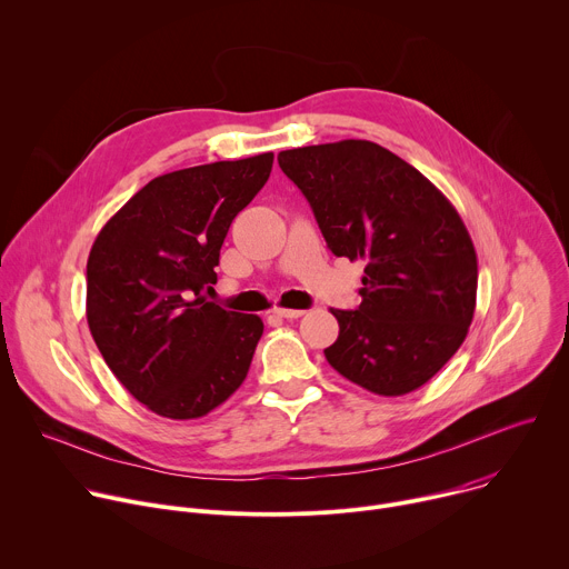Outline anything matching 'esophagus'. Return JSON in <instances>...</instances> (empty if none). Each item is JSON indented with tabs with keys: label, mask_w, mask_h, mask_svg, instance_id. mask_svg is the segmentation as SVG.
<instances>
[{
	"label": "esophagus",
	"mask_w": 569,
	"mask_h": 569,
	"mask_svg": "<svg viewBox=\"0 0 569 569\" xmlns=\"http://www.w3.org/2000/svg\"><path fill=\"white\" fill-rule=\"evenodd\" d=\"M277 317H283V319H297L301 317L306 310H299V308H274L272 310Z\"/></svg>",
	"instance_id": "obj_1"
}]
</instances>
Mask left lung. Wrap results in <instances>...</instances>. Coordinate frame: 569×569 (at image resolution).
Segmentation results:
<instances>
[{
  "instance_id": "8db88e82",
  "label": "left lung",
  "mask_w": 569,
  "mask_h": 569,
  "mask_svg": "<svg viewBox=\"0 0 569 569\" xmlns=\"http://www.w3.org/2000/svg\"><path fill=\"white\" fill-rule=\"evenodd\" d=\"M277 159L329 250L365 261L362 303L331 310L340 336L323 356L373 393L419 389L457 353L475 312L477 254L457 209L373 141L303 146Z\"/></svg>"
}]
</instances>
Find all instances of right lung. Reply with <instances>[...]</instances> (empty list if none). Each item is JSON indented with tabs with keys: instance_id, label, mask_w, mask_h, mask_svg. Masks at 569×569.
Listing matches in <instances>:
<instances>
[{
	"instance_id": "right-lung-1",
	"label": "right lung",
	"mask_w": 569,
	"mask_h": 569,
	"mask_svg": "<svg viewBox=\"0 0 569 569\" xmlns=\"http://www.w3.org/2000/svg\"><path fill=\"white\" fill-rule=\"evenodd\" d=\"M272 152L150 180L99 231L88 259V323L119 382L164 419H200L246 380L259 315L202 297L238 211L263 189Z\"/></svg>"
}]
</instances>
